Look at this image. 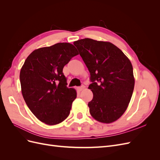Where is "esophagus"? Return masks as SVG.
Instances as JSON below:
<instances>
[{"label":"esophagus","instance_id":"1","mask_svg":"<svg viewBox=\"0 0 160 160\" xmlns=\"http://www.w3.org/2000/svg\"><path fill=\"white\" fill-rule=\"evenodd\" d=\"M84 88H85L84 85H82L81 87H79V88H77V89H78L79 91H82V90L84 89Z\"/></svg>","mask_w":160,"mask_h":160}]
</instances>
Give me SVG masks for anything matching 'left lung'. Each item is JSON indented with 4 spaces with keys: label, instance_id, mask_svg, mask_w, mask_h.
Here are the masks:
<instances>
[{
    "label": "left lung",
    "instance_id": "obj_1",
    "mask_svg": "<svg viewBox=\"0 0 160 160\" xmlns=\"http://www.w3.org/2000/svg\"><path fill=\"white\" fill-rule=\"evenodd\" d=\"M90 72L93 98L89 112L98 122L109 123L127 109L134 89L133 67L118 47L109 42L83 38L74 42Z\"/></svg>",
    "mask_w": 160,
    "mask_h": 160
}]
</instances>
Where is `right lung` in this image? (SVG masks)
<instances>
[{
  "instance_id": "obj_1",
  "label": "right lung",
  "mask_w": 160,
  "mask_h": 160,
  "mask_svg": "<svg viewBox=\"0 0 160 160\" xmlns=\"http://www.w3.org/2000/svg\"><path fill=\"white\" fill-rule=\"evenodd\" d=\"M79 53L74 45L59 42L32 51L20 72L23 98L35 117L47 125H56L70 113L76 91L67 87L62 69Z\"/></svg>"
}]
</instances>
